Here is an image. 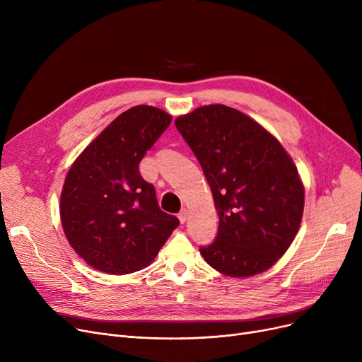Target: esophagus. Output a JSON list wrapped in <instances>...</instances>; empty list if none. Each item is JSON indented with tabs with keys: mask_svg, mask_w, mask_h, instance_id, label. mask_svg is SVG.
Instances as JSON below:
<instances>
[{
	"mask_svg": "<svg viewBox=\"0 0 362 362\" xmlns=\"http://www.w3.org/2000/svg\"><path fill=\"white\" fill-rule=\"evenodd\" d=\"M177 217H179V220H180L182 224L186 223V220H187V217H189V211L185 208V210H182V211L177 214Z\"/></svg>",
	"mask_w": 362,
	"mask_h": 362,
	"instance_id": "34e87169",
	"label": "esophagus"
}]
</instances>
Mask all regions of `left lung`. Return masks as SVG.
Segmentation results:
<instances>
[{"label": "left lung", "mask_w": 362, "mask_h": 362, "mask_svg": "<svg viewBox=\"0 0 362 362\" xmlns=\"http://www.w3.org/2000/svg\"><path fill=\"white\" fill-rule=\"evenodd\" d=\"M176 127L211 187L220 226L201 255L218 273L245 279L267 272L292 245L305 189L277 138L223 104L179 116Z\"/></svg>", "instance_id": "8db88e82"}]
</instances>
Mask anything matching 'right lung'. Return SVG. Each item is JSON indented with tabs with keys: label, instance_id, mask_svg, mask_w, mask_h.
Here are the masks:
<instances>
[{
	"label": "right lung",
	"instance_id": "right-lung-1",
	"mask_svg": "<svg viewBox=\"0 0 362 362\" xmlns=\"http://www.w3.org/2000/svg\"><path fill=\"white\" fill-rule=\"evenodd\" d=\"M171 123L152 105L122 112L74 160L63 185L60 218L74 252L95 270L122 276L154 261L179 220L160 210L139 163Z\"/></svg>",
	"mask_w": 362,
	"mask_h": 362
}]
</instances>
